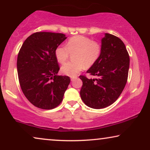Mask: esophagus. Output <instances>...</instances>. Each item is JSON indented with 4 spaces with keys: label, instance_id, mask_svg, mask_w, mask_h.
<instances>
[{
    "label": "esophagus",
    "instance_id": "34e87169",
    "mask_svg": "<svg viewBox=\"0 0 150 150\" xmlns=\"http://www.w3.org/2000/svg\"><path fill=\"white\" fill-rule=\"evenodd\" d=\"M77 79V77H72V78H71V81H74L75 79Z\"/></svg>",
    "mask_w": 150,
    "mask_h": 150
}]
</instances>
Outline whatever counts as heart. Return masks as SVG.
I'll return each mask as SVG.
<instances>
[{
  "instance_id": "obj_1",
  "label": "heart",
  "mask_w": 150,
  "mask_h": 150,
  "mask_svg": "<svg viewBox=\"0 0 150 150\" xmlns=\"http://www.w3.org/2000/svg\"><path fill=\"white\" fill-rule=\"evenodd\" d=\"M73 54L72 62L65 63L61 67V71L65 75L76 77L85 67H90L96 63L101 52V46L98 42L86 37L79 35L69 39L65 47L59 46L55 49L57 60L61 64L66 62L69 53Z\"/></svg>"
}]
</instances>
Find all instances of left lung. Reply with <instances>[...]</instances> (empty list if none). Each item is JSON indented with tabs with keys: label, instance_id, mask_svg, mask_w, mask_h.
I'll return each instance as SVG.
<instances>
[{
	"label": "left lung",
	"instance_id": "1",
	"mask_svg": "<svg viewBox=\"0 0 150 150\" xmlns=\"http://www.w3.org/2000/svg\"><path fill=\"white\" fill-rule=\"evenodd\" d=\"M101 44L99 58L87 71L97 78L79 76L83 81L81 99L96 109L107 107L117 100L126 86L130 65L128 51L120 38L105 33Z\"/></svg>",
	"mask_w": 150,
	"mask_h": 150
}]
</instances>
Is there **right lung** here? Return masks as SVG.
Wrapping results in <instances>:
<instances>
[{
  "mask_svg": "<svg viewBox=\"0 0 150 150\" xmlns=\"http://www.w3.org/2000/svg\"><path fill=\"white\" fill-rule=\"evenodd\" d=\"M67 37L63 33L38 32L24 41L18 53L17 70L22 91L30 103L52 109L63 100L70 79L57 76L54 51Z\"/></svg>",
  "mask_w": 150,
  "mask_h": 150,
  "instance_id": "right-lung-1",
  "label": "right lung"
}]
</instances>
